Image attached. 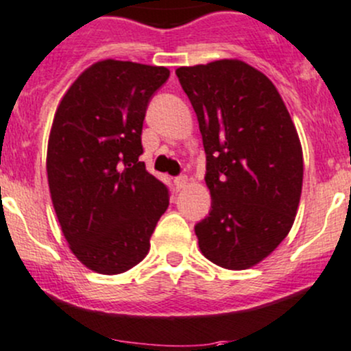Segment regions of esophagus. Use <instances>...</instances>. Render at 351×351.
<instances>
[{
  "label": "esophagus",
  "mask_w": 351,
  "mask_h": 351,
  "mask_svg": "<svg viewBox=\"0 0 351 351\" xmlns=\"http://www.w3.org/2000/svg\"><path fill=\"white\" fill-rule=\"evenodd\" d=\"M173 183H175L176 190H183L186 186V183H189V178H186L185 175H180V176H176L175 180H173Z\"/></svg>",
  "instance_id": "34e87169"
}]
</instances>
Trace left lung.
I'll list each match as a JSON object with an SVG mask.
<instances>
[{
    "label": "left lung",
    "instance_id": "left-lung-1",
    "mask_svg": "<svg viewBox=\"0 0 351 351\" xmlns=\"http://www.w3.org/2000/svg\"><path fill=\"white\" fill-rule=\"evenodd\" d=\"M197 113L210 212L195 224L212 263L244 270L289 234L302 192V147L277 88L234 59L176 69Z\"/></svg>",
    "mask_w": 351,
    "mask_h": 351
}]
</instances>
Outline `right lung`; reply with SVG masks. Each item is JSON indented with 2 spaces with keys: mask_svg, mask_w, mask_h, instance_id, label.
Instances as JSON below:
<instances>
[{
  "mask_svg": "<svg viewBox=\"0 0 351 351\" xmlns=\"http://www.w3.org/2000/svg\"><path fill=\"white\" fill-rule=\"evenodd\" d=\"M168 77L166 67L100 61L56 112L47 147L52 204L71 251L97 274L143 261L168 208V186L139 161L147 105Z\"/></svg>",
  "mask_w": 351,
  "mask_h": 351,
  "instance_id": "obj_1",
  "label": "right lung"
}]
</instances>
